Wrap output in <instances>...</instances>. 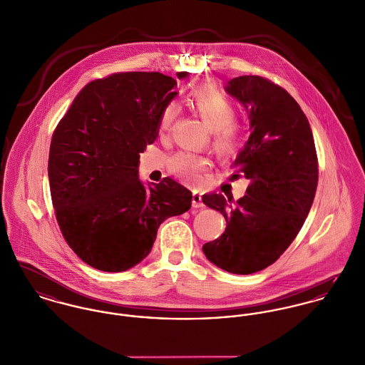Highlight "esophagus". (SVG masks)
Here are the masks:
<instances>
[{
  "label": "esophagus",
  "mask_w": 365,
  "mask_h": 365,
  "mask_svg": "<svg viewBox=\"0 0 365 365\" xmlns=\"http://www.w3.org/2000/svg\"><path fill=\"white\" fill-rule=\"evenodd\" d=\"M192 207L194 208H202L204 202H202V195L200 191H192Z\"/></svg>",
  "instance_id": "34e87169"
}]
</instances>
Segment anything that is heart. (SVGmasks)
Returning a JSON list of instances; mask_svg holds the SVG:
<instances>
[{"label": "heart", "instance_id": "heart-1", "mask_svg": "<svg viewBox=\"0 0 365 365\" xmlns=\"http://www.w3.org/2000/svg\"><path fill=\"white\" fill-rule=\"evenodd\" d=\"M187 104L212 130L213 146L219 153L233 152L242 139L240 128L236 125V106L232 100L215 84H201L192 88L187 97ZM178 108L174 103L165 105L158 118V132L164 133L177 116ZM170 171L188 182H198L208 170L207 157L180 152L170 158Z\"/></svg>", "mask_w": 365, "mask_h": 365}]
</instances>
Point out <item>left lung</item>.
<instances>
[{"label": "left lung", "instance_id": "8db88e82", "mask_svg": "<svg viewBox=\"0 0 365 365\" xmlns=\"http://www.w3.org/2000/svg\"><path fill=\"white\" fill-rule=\"evenodd\" d=\"M225 91L249 115L252 135L233 165L250 184L236 202L216 192L202 195L227 223L202 250L216 267L245 275L271 265L297 237L312 207L317 157L308 118L284 88L242 76Z\"/></svg>", "mask_w": 365, "mask_h": 365}]
</instances>
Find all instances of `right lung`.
I'll list each match as a JSON object with an SVG mask.
<instances>
[{"label":"right lung","mask_w":365,"mask_h":365,"mask_svg":"<svg viewBox=\"0 0 365 365\" xmlns=\"http://www.w3.org/2000/svg\"><path fill=\"white\" fill-rule=\"evenodd\" d=\"M175 88L177 80L161 73L94 80L53 133L48 174L56 219L73 252L97 269L135 267L150 253L158 226L191 208V191L175 180L146 187L139 178L140 153L156 140Z\"/></svg>","instance_id":"add662e5"}]
</instances>
